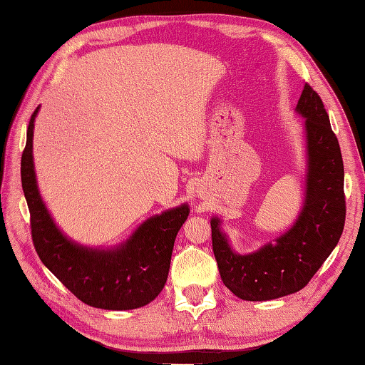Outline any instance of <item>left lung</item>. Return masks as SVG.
Masks as SVG:
<instances>
[{"label": "left lung", "instance_id": "1", "mask_svg": "<svg viewBox=\"0 0 365 365\" xmlns=\"http://www.w3.org/2000/svg\"><path fill=\"white\" fill-rule=\"evenodd\" d=\"M304 118L306 173L302 207L282 235L247 254L235 252L213 216L212 242L224 285L245 301L297 293L337 246L345 224L344 161L319 94L304 84L294 108Z\"/></svg>", "mask_w": 365, "mask_h": 365}]
</instances>
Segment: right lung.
<instances>
[{"label":"right lung","instance_id":"obj_1","mask_svg":"<svg viewBox=\"0 0 365 365\" xmlns=\"http://www.w3.org/2000/svg\"><path fill=\"white\" fill-rule=\"evenodd\" d=\"M38 108L31 115L21 155V187L31 213V234L43 265L84 304L105 311H130L158 297L166 284L178 230L188 204L147 218L125 242L92 247L68 238L54 222L37 187L33 136Z\"/></svg>","mask_w":365,"mask_h":365}]
</instances>
